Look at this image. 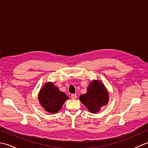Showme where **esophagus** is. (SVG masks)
Returning <instances> with one entry per match:
<instances>
[{"label":"esophagus","mask_w":148,"mask_h":148,"mask_svg":"<svg viewBox=\"0 0 148 148\" xmlns=\"http://www.w3.org/2000/svg\"><path fill=\"white\" fill-rule=\"evenodd\" d=\"M71 98H72V99H76L77 98L76 94H72Z\"/></svg>","instance_id":"esophagus-1"}]
</instances>
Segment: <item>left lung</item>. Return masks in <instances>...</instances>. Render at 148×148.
I'll return each mask as SVG.
<instances>
[{"label": "left lung", "instance_id": "1", "mask_svg": "<svg viewBox=\"0 0 148 148\" xmlns=\"http://www.w3.org/2000/svg\"><path fill=\"white\" fill-rule=\"evenodd\" d=\"M80 101L92 113L99 112L109 101V93L103 84L99 80L92 81L87 92L79 97Z\"/></svg>", "mask_w": 148, "mask_h": 148}]
</instances>
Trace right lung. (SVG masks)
<instances>
[{"label": "right lung", "instance_id": "right-lung-1", "mask_svg": "<svg viewBox=\"0 0 148 148\" xmlns=\"http://www.w3.org/2000/svg\"><path fill=\"white\" fill-rule=\"evenodd\" d=\"M39 103L46 111L56 113L60 110L64 103L69 97L60 92L53 83L48 82L40 89L38 95Z\"/></svg>", "mask_w": 148, "mask_h": 148}]
</instances>
